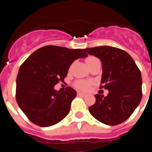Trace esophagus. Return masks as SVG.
<instances>
[{
  "label": "esophagus",
  "mask_w": 152,
  "mask_h": 152,
  "mask_svg": "<svg viewBox=\"0 0 152 152\" xmlns=\"http://www.w3.org/2000/svg\"><path fill=\"white\" fill-rule=\"evenodd\" d=\"M77 95H78V96H87L85 94H83V93H80V92H77Z\"/></svg>",
  "instance_id": "esophagus-1"
}]
</instances>
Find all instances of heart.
<instances>
[{
	"label": "heart",
	"instance_id": "1",
	"mask_svg": "<svg viewBox=\"0 0 152 152\" xmlns=\"http://www.w3.org/2000/svg\"><path fill=\"white\" fill-rule=\"evenodd\" d=\"M96 59V57H94V56H89L86 58V63L88 64L90 61H93V60ZM91 85V81L90 80H77L76 82L75 83V87L77 89L80 90V91H88L90 88V86Z\"/></svg>",
	"mask_w": 152,
	"mask_h": 152
}]
</instances>
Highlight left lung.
<instances>
[{
    "label": "left lung",
    "mask_w": 152,
    "mask_h": 152,
    "mask_svg": "<svg viewBox=\"0 0 152 152\" xmlns=\"http://www.w3.org/2000/svg\"><path fill=\"white\" fill-rule=\"evenodd\" d=\"M84 50L101 60L103 75L100 88L109 90L107 96L94 95L96 102L89 107L90 113L104 124L116 126L123 123L142 100L140 70L127 52L118 48L104 45Z\"/></svg>",
    "instance_id": "left-lung-1"
}]
</instances>
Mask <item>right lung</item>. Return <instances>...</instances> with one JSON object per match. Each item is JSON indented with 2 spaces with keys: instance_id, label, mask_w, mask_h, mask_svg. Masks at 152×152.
Masks as SVG:
<instances>
[{
  "instance_id": "add662e5",
  "label": "right lung",
  "mask_w": 152,
  "mask_h": 152,
  "mask_svg": "<svg viewBox=\"0 0 152 152\" xmlns=\"http://www.w3.org/2000/svg\"><path fill=\"white\" fill-rule=\"evenodd\" d=\"M87 56L84 49L45 45L21 64L17 77L16 100L32 123L48 127L68 115L77 93L71 87L63 92L57 91L54 86L64 82L75 60Z\"/></svg>"
}]
</instances>
